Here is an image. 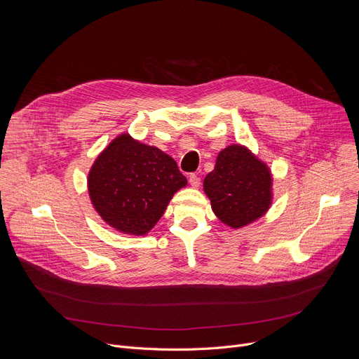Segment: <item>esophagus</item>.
Masks as SVG:
<instances>
[{
    "mask_svg": "<svg viewBox=\"0 0 359 359\" xmlns=\"http://www.w3.org/2000/svg\"><path fill=\"white\" fill-rule=\"evenodd\" d=\"M189 183L193 186V187H198L200 186V177L196 175V173H191L189 176Z\"/></svg>",
    "mask_w": 359,
    "mask_h": 359,
    "instance_id": "1",
    "label": "esophagus"
}]
</instances>
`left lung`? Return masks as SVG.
<instances>
[{"mask_svg":"<svg viewBox=\"0 0 359 359\" xmlns=\"http://www.w3.org/2000/svg\"><path fill=\"white\" fill-rule=\"evenodd\" d=\"M271 173L267 165L241 146L223 149L215 170L203 182L215 215L233 229L260 219L271 206Z\"/></svg>","mask_w":359,"mask_h":359,"instance_id":"obj_1","label":"left lung"}]
</instances>
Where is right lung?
Segmentation results:
<instances>
[{"instance_id": "add662e5", "label": "right lung", "mask_w": 359, "mask_h": 359, "mask_svg": "<svg viewBox=\"0 0 359 359\" xmlns=\"http://www.w3.org/2000/svg\"><path fill=\"white\" fill-rule=\"evenodd\" d=\"M186 184L173 158L128 133L108 144L88 175L95 210L111 227L132 236L155 227L173 194Z\"/></svg>"}]
</instances>
